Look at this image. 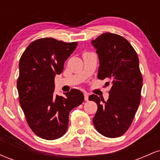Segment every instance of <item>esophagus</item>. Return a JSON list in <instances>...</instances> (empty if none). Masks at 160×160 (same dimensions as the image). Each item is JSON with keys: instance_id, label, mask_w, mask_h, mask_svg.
Instances as JSON below:
<instances>
[{"instance_id": "34e87169", "label": "esophagus", "mask_w": 160, "mask_h": 160, "mask_svg": "<svg viewBox=\"0 0 160 160\" xmlns=\"http://www.w3.org/2000/svg\"><path fill=\"white\" fill-rule=\"evenodd\" d=\"M84 99H85V101H86V102L89 101V94L88 93H84Z\"/></svg>"}]
</instances>
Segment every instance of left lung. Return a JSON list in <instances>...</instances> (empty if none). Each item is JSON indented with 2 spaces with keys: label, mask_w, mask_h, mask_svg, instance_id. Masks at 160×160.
<instances>
[{
  "label": "left lung",
  "mask_w": 160,
  "mask_h": 160,
  "mask_svg": "<svg viewBox=\"0 0 160 160\" xmlns=\"http://www.w3.org/2000/svg\"><path fill=\"white\" fill-rule=\"evenodd\" d=\"M92 44L98 55V78L106 79L105 86H111L107 102L96 95L89 97L98 105L93 124L104 136L120 137L129 128L140 104L143 79L138 57L129 42L118 34L104 33Z\"/></svg>",
  "instance_id": "1"
}]
</instances>
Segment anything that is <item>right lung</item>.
I'll return each instance as SVG.
<instances>
[{"mask_svg": "<svg viewBox=\"0 0 160 160\" xmlns=\"http://www.w3.org/2000/svg\"><path fill=\"white\" fill-rule=\"evenodd\" d=\"M77 46V42L41 38L28 46L20 58L19 103L28 126L43 139L55 140L65 135L70 111L83 102V94L78 89L65 92V97L53 93L55 77L63 71L64 63Z\"/></svg>", "mask_w": 160, "mask_h": 160, "instance_id": "1", "label": "right lung"}]
</instances>
